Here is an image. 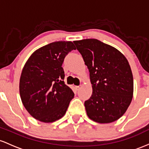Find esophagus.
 Returning a JSON list of instances; mask_svg holds the SVG:
<instances>
[{
	"instance_id": "obj_1",
	"label": "esophagus",
	"mask_w": 149,
	"mask_h": 149,
	"mask_svg": "<svg viewBox=\"0 0 149 149\" xmlns=\"http://www.w3.org/2000/svg\"><path fill=\"white\" fill-rule=\"evenodd\" d=\"M80 88H81V86H75V89H76L77 91H78V90H79Z\"/></svg>"
}]
</instances>
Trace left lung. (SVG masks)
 <instances>
[{"label":"left lung","mask_w":149,"mask_h":149,"mask_svg":"<svg viewBox=\"0 0 149 149\" xmlns=\"http://www.w3.org/2000/svg\"><path fill=\"white\" fill-rule=\"evenodd\" d=\"M89 71L91 98L86 114L98 123H111L125 114L133 98L134 81L129 62L118 49L95 38L74 41Z\"/></svg>","instance_id":"obj_1"}]
</instances>
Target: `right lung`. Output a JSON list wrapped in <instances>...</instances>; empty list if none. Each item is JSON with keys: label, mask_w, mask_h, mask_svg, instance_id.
Returning a JSON list of instances; mask_svg holds the SVG:
<instances>
[{"label": "right lung", "mask_w": 149, "mask_h": 149, "mask_svg": "<svg viewBox=\"0 0 149 149\" xmlns=\"http://www.w3.org/2000/svg\"><path fill=\"white\" fill-rule=\"evenodd\" d=\"M76 49L72 41H56L38 48L24 64L19 79V94L33 118L49 123L65 114L74 93L65 84L62 68L68 53Z\"/></svg>", "instance_id": "1"}]
</instances>
